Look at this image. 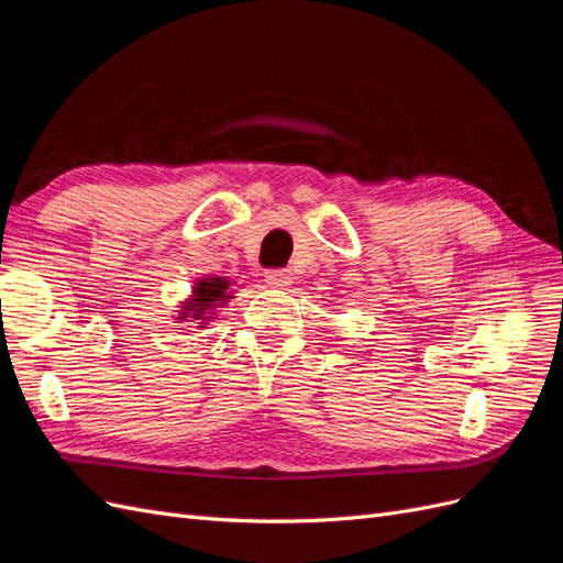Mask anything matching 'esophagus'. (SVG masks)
Instances as JSON below:
<instances>
[{
  "mask_svg": "<svg viewBox=\"0 0 563 563\" xmlns=\"http://www.w3.org/2000/svg\"><path fill=\"white\" fill-rule=\"evenodd\" d=\"M265 282L272 288H286V286H291L294 277L288 269H269V272H265Z\"/></svg>",
  "mask_w": 563,
  "mask_h": 563,
  "instance_id": "1",
  "label": "esophagus"
}]
</instances>
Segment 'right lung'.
<instances>
[{
	"label": "right lung",
	"mask_w": 563,
	"mask_h": 563,
	"mask_svg": "<svg viewBox=\"0 0 563 563\" xmlns=\"http://www.w3.org/2000/svg\"><path fill=\"white\" fill-rule=\"evenodd\" d=\"M232 286L228 277H201L195 282L192 294L187 300L180 302L178 321H192L199 323V329L207 327L209 321L216 319L218 308H225V302L232 298Z\"/></svg>",
	"instance_id": "right-lung-1"
}]
</instances>
